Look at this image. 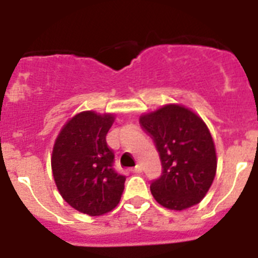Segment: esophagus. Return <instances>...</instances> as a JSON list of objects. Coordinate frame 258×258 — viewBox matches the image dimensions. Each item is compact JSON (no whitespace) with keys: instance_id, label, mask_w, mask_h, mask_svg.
Instances as JSON below:
<instances>
[{"instance_id":"1","label":"esophagus","mask_w":258,"mask_h":258,"mask_svg":"<svg viewBox=\"0 0 258 258\" xmlns=\"http://www.w3.org/2000/svg\"><path fill=\"white\" fill-rule=\"evenodd\" d=\"M132 172H133V173H141V172H142V166H141V165L134 166L133 169H132Z\"/></svg>"}]
</instances>
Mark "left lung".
Listing matches in <instances>:
<instances>
[{
  "mask_svg": "<svg viewBox=\"0 0 258 258\" xmlns=\"http://www.w3.org/2000/svg\"><path fill=\"white\" fill-rule=\"evenodd\" d=\"M140 121L156 143L163 174L151 183L160 206L184 211L204 199L217 170L213 138L203 118L177 103L141 115Z\"/></svg>",
  "mask_w": 258,
  "mask_h": 258,
  "instance_id": "8db88e82",
  "label": "left lung"
}]
</instances>
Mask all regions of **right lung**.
<instances>
[{"mask_svg":"<svg viewBox=\"0 0 258 258\" xmlns=\"http://www.w3.org/2000/svg\"><path fill=\"white\" fill-rule=\"evenodd\" d=\"M113 113L83 111L67 120L56 137L51 170L61 198L76 211L102 216L121 199L125 177L113 170V152L106 142Z\"/></svg>","mask_w":258,"mask_h":258,"instance_id":"1","label":"right lung"}]
</instances>
